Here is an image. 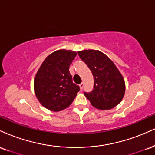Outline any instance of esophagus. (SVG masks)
Here are the masks:
<instances>
[{
    "label": "esophagus",
    "mask_w": 155,
    "mask_h": 155,
    "mask_svg": "<svg viewBox=\"0 0 155 155\" xmlns=\"http://www.w3.org/2000/svg\"><path fill=\"white\" fill-rule=\"evenodd\" d=\"M79 87H80V89H82L83 87H84V83H81V84H79Z\"/></svg>",
    "instance_id": "esophagus-1"
}]
</instances>
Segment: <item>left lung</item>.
<instances>
[{
	"mask_svg": "<svg viewBox=\"0 0 155 155\" xmlns=\"http://www.w3.org/2000/svg\"><path fill=\"white\" fill-rule=\"evenodd\" d=\"M94 76V89L84 95L93 107L105 110L115 107L124 98L126 84L122 74L105 54L95 50L78 52Z\"/></svg>",
	"mask_w": 155,
	"mask_h": 155,
	"instance_id": "8db88e82",
	"label": "left lung"
}]
</instances>
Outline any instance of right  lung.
Returning a JSON list of instances; mask_svg holds the SVG:
<instances>
[{
  "instance_id": "1",
  "label": "right lung",
  "mask_w": 155,
  "mask_h": 155,
  "mask_svg": "<svg viewBox=\"0 0 155 155\" xmlns=\"http://www.w3.org/2000/svg\"><path fill=\"white\" fill-rule=\"evenodd\" d=\"M76 55V52L72 50H56L45 59L37 71L34 79L35 95L48 110L58 112L66 109L79 91L69 72Z\"/></svg>"
}]
</instances>
